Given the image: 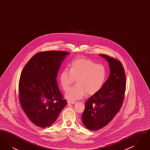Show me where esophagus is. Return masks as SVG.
I'll use <instances>...</instances> for the list:
<instances>
[{
  "mask_svg": "<svg viewBox=\"0 0 150 150\" xmlns=\"http://www.w3.org/2000/svg\"><path fill=\"white\" fill-rule=\"evenodd\" d=\"M68 103H71V104H75V103H76V102L75 101H68Z\"/></svg>",
  "mask_w": 150,
  "mask_h": 150,
  "instance_id": "34e87169",
  "label": "esophagus"
}]
</instances>
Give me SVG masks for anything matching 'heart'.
I'll return each mask as SVG.
<instances>
[{"mask_svg": "<svg viewBox=\"0 0 150 150\" xmlns=\"http://www.w3.org/2000/svg\"><path fill=\"white\" fill-rule=\"evenodd\" d=\"M107 78L105 66L89 59L79 58L72 62L69 69H65L61 72L59 81L62 89L66 91L77 80V85L69 88L65 94L67 100L75 101L84 97L86 93L92 96L98 92Z\"/></svg>", "mask_w": 150, "mask_h": 150, "instance_id": "heart-1", "label": "heart"}]
</instances>
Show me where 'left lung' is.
I'll return each mask as SVG.
<instances>
[{"mask_svg":"<svg viewBox=\"0 0 150 150\" xmlns=\"http://www.w3.org/2000/svg\"><path fill=\"white\" fill-rule=\"evenodd\" d=\"M108 62L110 74L103 86L86 102L81 116L86 128L97 130L106 126L121 108L126 89V78L122 64L117 59L100 54Z\"/></svg>","mask_w":150,"mask_h":150,"instance_id":"8db88e82","label":"left lung"}]
</instances>
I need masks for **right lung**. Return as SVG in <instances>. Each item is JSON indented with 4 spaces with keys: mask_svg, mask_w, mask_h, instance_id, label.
<instances>
[{
    "mask_svg": "<svg viewBox=\"0 0 150 150\" xmlns=\"http://www.w3.org/2000/svg\"><path fill=\"white\" fill-rule=\"evenodd\" d=\"M69 53L46 51L36 53L22 71L19 101L29 120L40 128L50 126L67 103L57 86L60 66Z\"/></svg>",
    "mask_w": 150,
    "mask_h": 150,
    "instance_id": "1",
    "label": "right lung"
}]
</instances>
